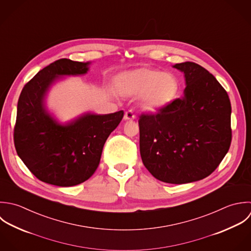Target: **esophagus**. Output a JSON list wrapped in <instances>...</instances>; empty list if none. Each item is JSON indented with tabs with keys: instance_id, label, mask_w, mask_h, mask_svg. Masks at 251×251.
Here are the masks:
<instances>
[{
	"instance_id": "obj_1",
	"label": "esophagus",
	"mask_w": 251,
	"mask_h": 251,
	"mask_svg": "<svg viewBox=\"0 0 251 251\" xmlns=\"http://www.w3.org/2000/svg\"><path fill=\"white\" fill-rule=\"evenodd\" d=\"M134 119H135V115L131 111H127L125 113V116H124L125 121H131Z\"/></svg>"
}]
</instances>
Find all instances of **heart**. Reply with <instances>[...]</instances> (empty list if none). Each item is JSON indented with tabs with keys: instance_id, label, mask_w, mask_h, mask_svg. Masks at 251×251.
<instances>
[{
	"instance_id": "1",
	"label": "heart",
	"mask_w": 251,
	"mask_h": 251,
	"mask_svg": "<svg viewBox=\"0 0 251 251\" xmlns=\"http://www.w3.org/2000/svg\"><path fill=\"white\" fill-rule=\"evenodd\" d=\"M122 90L128 95H139V104L147 112L165 109L178 96L180 84L176 76L143 67L127 71L121 77Z\"/></svg>"
}]
</instances>
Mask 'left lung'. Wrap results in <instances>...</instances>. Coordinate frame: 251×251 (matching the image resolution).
<instances>
[{"mask_svg": "<svg viewBox=\"0 0 251 251\" xmlns=\"http://www.w3.org/2000/svg\"><path fill=\"white\" fill-rule=\"evenodd\" d=\"M184 95L155 115L139 118L140 155L160 181L185 184L210 175L228 153L231 102L215 77L201 65L183 62Z\"/></svg>", "mask_w": 251, "mask_h": 251, "instance_id": "left-lung-1", "label": "left lung"}]
</instances>
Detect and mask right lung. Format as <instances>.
<instances>
[{"instance_id":"add662e5","label":"right lung","mask_w":251,"mask_h":251,"mask_svg":"<svg viewBox=\"0 0 251 251\" xmlns=\"http://www.w3.org/2000/svg\"><path fill=\"white\" fill-rule=\"evenodd\" d=\"M90 63L56 60L39 71L20 93L14 146L25 166L45 183L70 187L87 180L99 165L108 136L124 117V111L86 112L61 123L49 111L46 99L50 87L62 77L86 74Z\"/></svg>"}]
</instances>
